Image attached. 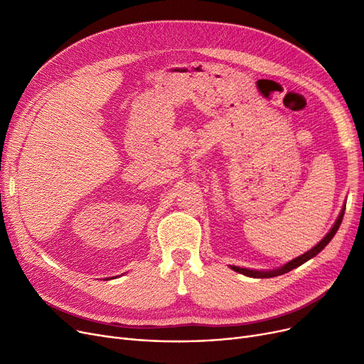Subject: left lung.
Returning <instances> with one entry per match:
<instances>
[{"label": "left lung", "instance_id": "obj_1", "mask_svg": "<svg viewBox=\"0 0 364 364\" xmlns=\"http://www.w3.org/2000/svg\"><path fill=\"white\" fill-rule=\"evenodd\" d=\"M343 213H346V203H343V206H342V209H341V213H339V215H338L335 224L332 225V228L328 232L326 236H324L316 246H313L310 251L304 252L302 255H299V257H296V258L288 261L286 264H283L282 267H277V269H273V270H252V269H243V267H236V265H230V269L235 270V272H237V273H240V274H245V276H247V277H254V279H269V277H276V276L288 273V272L296 269V267L302 265L304 262H307L309 259L314 258L321 250H324V246H326V245L333 239V236L336 235L338 228H339V225H341V223H342V218H343Z\"/></svg>", "mask_w": 364, "mask_h": 364}]
</instances>
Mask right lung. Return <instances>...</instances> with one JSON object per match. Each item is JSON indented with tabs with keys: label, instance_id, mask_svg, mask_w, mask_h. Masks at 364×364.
Masks as SVG:
<instances>
[{
	"label": "right lung",
	"instance_id": "1",
	"mask_svg": "<svg viewBox=\"0 0 364 364\" xmlns=\"http://www.w3.org/2000/svg\"><path fill=\"white\" fill-rule=\"evenodd\" d=\"M117 277H118V276H117ZM110 279H113V277H110ZM107 280H109V279H107Z\"/></svg>",
	"mask_w": 364,
	"mask_h": 364
}]
</instances>
